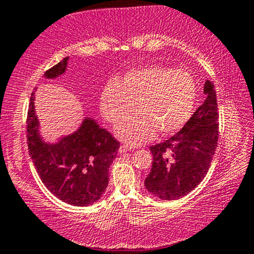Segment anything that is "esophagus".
<instances>
[{"instance_id": "34e87169", "label": "esophagus", "mask_w": 254, "mask_h": 254, "mask_svg": "<svg viewBox=\"0 0 254 254\" xmlns=\"http://www.w3.org/2000/svg\"><path fill=\"white\" fill-rule=\"evenodd\" d=\"M130 150V147H128L127 145H121L120 146V153H125V152H128V151Z\"/></svg>"}]
</instances>
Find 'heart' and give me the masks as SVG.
Segmentation results:
<instances>
[{"label": "heart", "mask_w": 254, "mask_h": 254, "mask_svg": "<svg viewBox=\"0 0 254 254\" xmlns=\"http://www.w3.org/2000/svg\"><path fill=\"white\" fill-rule=\"evenodd\" d=\"M196 84L187 70L164 65L130 69L119 79H110L101 93V112L116 124L134 107L138 112L125 118L116 134L129 145L149 140L155 133L169 134L184 126L192 115Z\"/></svg>", "instance_id": "obj_1"}]
</instances>
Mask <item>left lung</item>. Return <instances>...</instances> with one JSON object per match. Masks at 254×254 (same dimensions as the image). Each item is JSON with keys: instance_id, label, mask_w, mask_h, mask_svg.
Wrapping results in <instances>:
<instances>
[{"instance_id": "1", "label": "left lung", "mask_w": 254, "mask_h": 254, "mask_svg": "<svg viewBox=\"0 0 254 254\" xmlns=\"http://www.w3.org/2000/svg\"><path fill=\"white\" fill-rule=\"evenodd\" d=\"M206 99L180 132L150 147L152 168L145 179L151 194L163 200L186 195L209 172L218 140V108L215 86L206 80Z\"/></svg>"}]
</instances>
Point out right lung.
Here are the masks:
<instances>
[{"label":"right lung","instance_id":"obj_1","mask_svg":"<svg viewBox=\"0 0 254 254\" xmlns=\"http://www.w3.org/2000/svg\"><path fill=\"white\" fill-rule=\"evenodd\" d=\"M69 58L45 72V78L62 75ZM35 91L27 113L28 152L43 184L60 200L87 206L101 198L109 182V167L115 159L120 142L95 120L86 118L73 134L56 144L43 141L35 113Z\"/></svg>","mask_w":254,"mask_h":254}]
</instances>
